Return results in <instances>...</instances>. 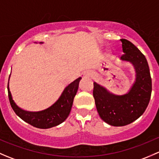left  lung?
<instances>
[{
	"label": "left lung",
	"instance_id": "obj_1",
	"mask_svg": "<svg viewBox=\"0 0 159 159\" xmlns=\"http://www.w3.org/2000/svg\"><path fill=\"white\" fill-rule=\"evenodd\" d=\"M124 54L121 60L130 62L135 70V81L129 91L116 95L94 82L93 96L99 116L112 126H125L145 112L152 94V78L145 55L131 41L121 39Z\"/></svg>",
	"mask_w": 159,
	"mask_h": 159
}]
</instances>
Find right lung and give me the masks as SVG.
<instances>
[{
  "mask_svg": "<svg viewBox=\"0 0 159 159\" xmlns=\"http://www.w3.org/2000/svg\"><path fill=\"white\" fill-rule=\"evenodd\" d=\"M81 78H77L73 82L68 84L55 103L47 109L40 111H28L19 108L13 100L8 83L7 91L11 108L16 115L23 121L35 128L46 129L58 125L65 121L69 115L73 105L74 98L78 91V84Z\"/></svg>",
  "mask_w": 159,
  "mask_h": 159,
  "instance_id": "obj_1",
  "label": "right lung"
}]
</instances>
